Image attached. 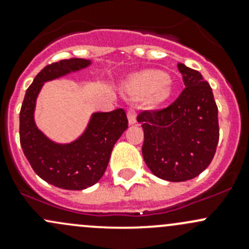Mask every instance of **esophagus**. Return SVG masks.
Listing matches in <instances>:
<instances>
[{"label": "esophagus", "instance_id": "obj_1", "mask_svg": "<svg viewBox=\"0 0 249 249\" xmlns=\"http://www.w3.org/2000/svg\"><path fill=\"white\" fill-rule=\"evenodd\" d=\"M127 119H129V124H135L136 123V112L134 108H130L127 112Z\"/></svg>", "mask_w": 249, "mask_h": 249}]
</instances>
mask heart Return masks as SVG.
<instances>
[{
    "mask_svg": "<svg viewBox=\"0 0 249 249\" xmlns=\"http://www.w3.org/2000/svg\"><path fill=\"white\" fill-rule=\"evenodd\" d=\"M126 91L131 99L147 96L152 106L166 101L173 91V83L167 74L159 71H144L136 74L127 83Z\"/></svg>",
    "mask_w": 249,
    "mask_h": 249,
    "instance_id": "b5f03b06",
    "label": "heart"
}]
</instances>
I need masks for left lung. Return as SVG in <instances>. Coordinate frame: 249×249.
Returning <instances> with one entry per match:
<instances>
[{"instance_id":"obj_1","label":"left lung","mask_w":249,"mask_h":249,"mask_svg":"<svg viewBox=\"0 0 249 249\" xmlns=\"http://www.w3.org/2000/svg\"><path fill=\"white\" fill-rule=\"evenodd\" d=\"M185 88L169 107L143 110L142 154L153 175L170 182L199 176L212 161L219 140L218 107L201 73L178 64Z\"/></svg>"}]
</instances>
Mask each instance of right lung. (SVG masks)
Returning a JSON list of instances; mask_svg holds the SVG:
<instances>
[{
	"mask_svg": "<svg viewBox=\"0 0 249 249\" xmlns=\"http://www.w3.org/2000/svg\"><path fill=\"white\" fill-rule=\"evenodd\" d=\"M90 60H61L44 67L26 90L20 109V144L34 171L43 180L67 190H83L99 182L108 165L115 142L127 129L123 108L92 113L87 129L66 144L49 140L35 123L36 100L48 80L85 69Z\"/></svg>",
	"mask_w": 249,
	"mask_h": 249,
	"instance_id": "add662e5",
	"label": "right lung"
}]
</instances>
